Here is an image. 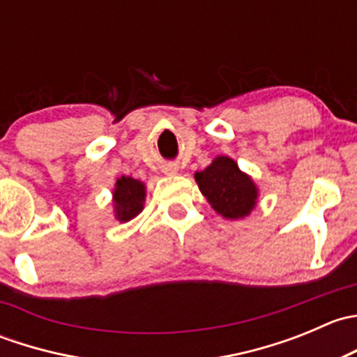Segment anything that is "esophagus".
I'll use <instances>...</instances> for the list:
<instances>
[{
  "mask_svg": "<svg viewBox=\"0 0 357 357\" xmlns=\"http://www.w3.org/2000/svg\"><path fill=\"white\" fill-rule=\"evenodd\" d=\"M162 171H164L165 174L172 176V174H176V172H178V165H176V164H165V165H162Z\"/></svg>",
  "mask_w": 357,
  "mask_h": 357,
  "instance_id": "obj_1",
  "label": "esophagus"
}]
</instances>
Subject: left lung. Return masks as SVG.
<instances>
[{"label":"left lung","mask_w":357,"mask_h":357,"mask_svg":"<svg viewBox=\"0 0 357 357\" xmlns=\"http://www.w3.org/2000/svg\"><path fill=\"white\" fill-rule=\"evenodd\" d=\"M195 181L212 208L226 219L245 218L257 204L255 183L226 155L215 157L204 171L195 172Z\"/></svg>","instance_id":"left-lung-1"}]
</instances>
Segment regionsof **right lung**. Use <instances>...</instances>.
Returning <instances> with one entry per match:
<instances>
[{"instance_id":"1","label":"right lung","mask_w":357,"mask_h":357,"mask_svg":"<svg viewBox=\"0 0 357 357\" xmlns=\"http://www.w3.org/2000/svg\"><path fill=\"white\" fill-rule=\"evenodd\" d=\"M146 188L142 181L129 176H121L114 188V212L115 219L121 222L131 221L143 211Z\"/></svg>"}]
</instances>
